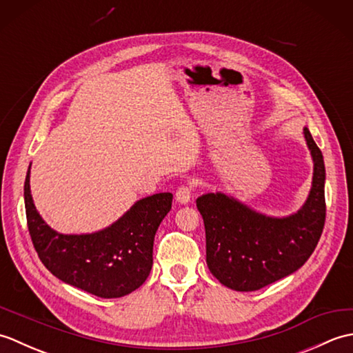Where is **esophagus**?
I'll use <instances>...</instances> for the list:
<instances>
[{
  "label": "esophagus",
  "instance_id": "obj_1",
  "mask_svg": "<svg viewBox=\"0 0 353 353\" xmlns=\"http://www.w3.org/2000/svg\"><path fill=\"white\" fill-rule=\"evenodd\" d=\"M192 197V188L188 185H182L181 188H177L176 191V200L179 201L181 205H186Z\"/></svg>",
  "mask_w": 353,
  "mask_h": 353
}]
</instances>
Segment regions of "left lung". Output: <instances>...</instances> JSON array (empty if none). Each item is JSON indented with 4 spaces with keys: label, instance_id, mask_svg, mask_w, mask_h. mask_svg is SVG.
Masks as SVG:
<instances>
[{
    "label": "left lung",
    "instance_id": "obj_1",
    "mask_svg": "<svg viewBox=\"0 0 353 353\" xmlns=\"http://www.w3.org/2000/svg\"><path fill=\"white\" fill-rule=\"evenodd\" d=\"M303 137L314 162L303 206L287 216H270L224 192H208L196 203L205 221L206 264L224 287L256 291L301 268L325 226V162L308 127Z\"/></svg>",
    "mask_w": 353,
    "mask_h": 353
}]
</instances>
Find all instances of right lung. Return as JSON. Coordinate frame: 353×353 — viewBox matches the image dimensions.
Returning a JSON list of instances; mask_svg holds the SVG:
<instances>
[{
	"label": "right lung",
	"instance_id": "right-lung-1",
	"mask_svg": "<svg viewBox=\"0 0 353 353\" xmlns=\"http://www.w3.org/2000/svg\"><path fill=\"white\" fill-rule=\"evenodd\" d=\"M24 201L28 232L42 264L65 283L115 299L130 294L148 277L156 230L170 212L172 194L141 199L115 223L92 234H61L43 221L30 191V167Z\"/></svg>",
	"mask_w": 353,
	"mask_h": 353
}]
</instances>
